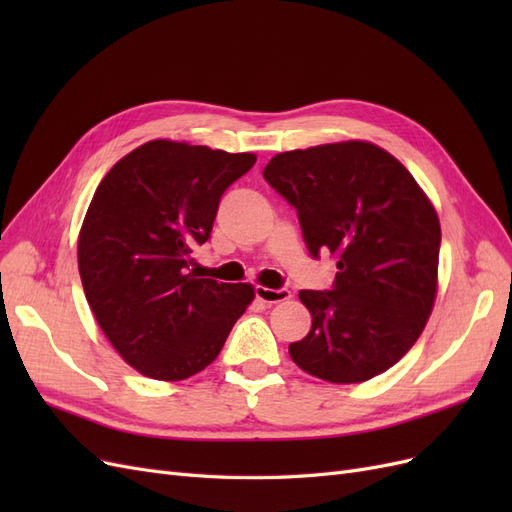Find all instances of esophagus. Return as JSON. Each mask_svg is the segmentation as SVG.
I'll list each match as a JSON object with an SVG mask.
<instances>
[{"label": "esophagus", "mask_w": 512, "mask_h": 512, "mask_svg": "<svg viewBox=\"0 0 512 512\" xmlns=\"http://www.w3.org/2000/svg\"><path fill=\"white\" fill-rule=\"evenodd\" d=\"M256 297L262 303H280L290 299V290L288 288H265V286H256Z\"/></svg>", "instance_id": "34e87169"}]
</instances>
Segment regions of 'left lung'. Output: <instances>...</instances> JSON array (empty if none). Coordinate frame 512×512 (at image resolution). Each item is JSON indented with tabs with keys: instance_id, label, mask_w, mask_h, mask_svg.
I'll return each mask as SVG.
<instances>
[{
	"instance_id": "1",
	"label": "left lung",
	"mask_w": 512,
	"mask_h": 512,
	"mask_svg": "<svg viewBox=\"0 0 512 512\" xmlns=\"http://www.w3.org/2000/svg\"><path fill=\"white\" fill-rule=\"evenodd\" d=\"M297 209L314 258L331 252V290H301L312 329L288 346L307 374L354 384L393 367L423 333L438 292L440 220L389 151L348 141L277 153L262 170Z\"/></svg>"
}]
</instances>
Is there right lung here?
Here are the masks:
<instances>
[{"label": "right lung", "instance_id": "add662e5", "mask_svg": "<svg viewBox=\"0 0 512 512\" xmlns=\"http://www.w3.org/2000/svg\"><path fill=\"white\" fill-rule=\"evenodd\" d=\"M254 153L149 141L121 158L91 198L79 235L87 303L108 342L143 376L185 380L220 354L254 299L250 284L198 277L192 250Z\"/></svg>", "mask_w": 512, "mask_h": 512}]
</instances>
